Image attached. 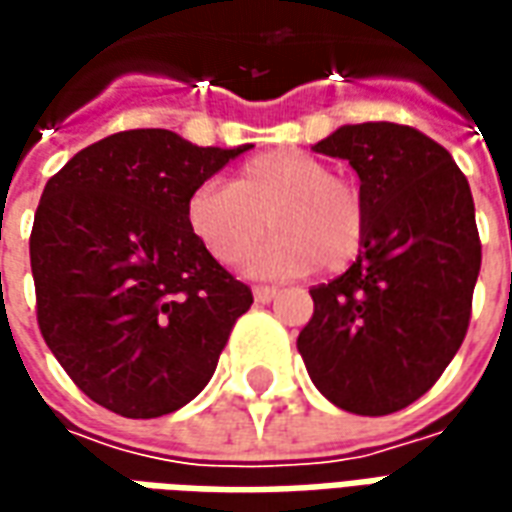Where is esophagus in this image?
<instances>
[{"instance_id": "obj_1", "label": "esophagus", "mask_w": 512, "mask_h": 512, "mask_svg": "<svg viewBox=\"0 0 512 512\" xmlns=\"http://www.w3.org/2000/svg\"><path fill=\"white\" fill-rule=\"evenodd\" d=\"M252 293H255V301H260V304H268V301H274L279 296V290L271 288V285H257Z\"/></svg>"}]
</instances>
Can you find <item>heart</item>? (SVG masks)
Returning <instances> with one entry per match:
<instances>
[{
	"instance_id": "1",
	"label": "heart",
	"mask_w": 512,
	"mask_h": 512,
	"mask_svg": "<svg viewBox=\"0 0 512 512\" xmlns=\"http://www.w3.org/2000/svg\"><path fill=\"white\" fill-rule=\"evenodd\" d=\"M186 227L222 266L244 260L274 227L246 263L260 277H299L318 263L340 271L365 244V194L323 158L277 147L244 161L233 183L202 180L186 200Z\"/></svg>"
}]
</instances>
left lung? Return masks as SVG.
<instances>
[{
	"instance_id": "obj_1",
	"label": "left lung",
	"mask_w": 512,
	"mask_h": 512,
	"mask_svg": "<svg viewBox=\"0 0 512 512\" xmlns=\"http://www.w3.org/2000/svg\"><path fill=\"white\" fill-rule=\"evenodd\" d=\"M312 150L356 169L367 233L354 266L310 290L315 312L296 345L326 400L384 417L425 395L466 337L480 274L472 191L411 126H340Z\"/></svg>"
}]
</instances>
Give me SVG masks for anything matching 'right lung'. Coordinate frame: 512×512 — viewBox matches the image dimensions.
Here are the masks:
<instances>
[{"mask_svg":"<svg viewBox=\"0 0 512 512\" xmlns=\"http://www.w3.org/2000/svg\"><path fill=\"white\" fill-rule=\"evenodd\" d=\"M249 147L134 128L46 183L29 235L40 334L98 406L161 417L211 381L252 290L189 233L186 200Z\"/></svg>","mask_w":512,"mask_h":512,"instance_id":"add662e5","label":"right lung"}]
</instances>
